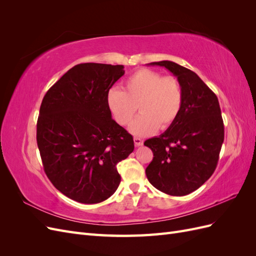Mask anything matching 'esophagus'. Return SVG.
<instances>
[{
	"mask_svg": "<svg viewBox=\"0 0 256 256\" xmlns=\"http://www.w3.org/2000/svg\"><path fill=\"white\" fill-rule=\"evenodd\" d=\"M134 145H136V146H141V145L143 144V140H142V138H138V136H134Z\"/></svg>",
	"mask_w": 256,
	"mask_h": 256,
	"instance_id": "34e87169",
	"label": "esophagus"
}]
</instances>
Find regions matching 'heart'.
I'll return each instance as SVG.
<instances>
[{"label": "heart", "mask_w": 256, "mask_h": 256, "mask_svg": "<svg viewBox=\"0 0 256 256\" xmlns=\"http://www.w3.org/2000/svg\"><path fill=\"white\" fill-rule=\"evenodd\" d=\"M106 106L115 122L126 126L134 118L138 104L141 114L131 124V134L146 136L158 128L166 129L180 113L184 92L174 76H164L152 69H138L124 83V90L110 88Z\"/></svg>", "instance_id": "obj_1"}]
</instances>
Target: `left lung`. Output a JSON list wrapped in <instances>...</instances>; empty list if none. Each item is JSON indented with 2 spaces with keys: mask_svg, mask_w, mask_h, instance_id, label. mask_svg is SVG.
Here are the masks:
<instances>
[{
  "mask_svg": "<svg viewBox=\"0 0 256 256\" xmlns=\"http://www.w3.org/2000/svg\"><path fill=\"white\" fill-rule=\"evenodd\" d=\"M180 81L184 102L180 115L164 134L144 145L152 150L146 168L154 188L174 196L196 191L212 175L224 140V125L218 98L200 76L171 60L154 62Z\"/></svg>",
  "mask_w": 256,
  "mask_h": 256,
  "instance_id": "8db88e82",
  "label": "left lung"
}]
</instances>
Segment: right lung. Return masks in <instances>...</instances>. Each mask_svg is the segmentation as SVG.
<instances>
[{
    "instance_id": "add662e5",
    "label": "right lung",
    "mask_w": 256,
    "mask_h": 256,
    "mask_svg": "<svg viewBox=\"0 0 256 256\" xmlns=\"http://www.w3.org/2000/svg\"><path fill=\"white\" fill-rule=\"evenodd\" d=\"M124 74L122 65H76L42 99L36 138L44 170L76 202L109 198L120 182L116 166L134 152L132 136L112 120L106 100Z\"/></svg>"
}]
</instances>
